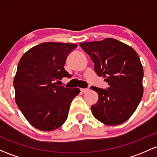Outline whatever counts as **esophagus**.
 Instances as JSON below:
<instances>
[{
    "label": "esophagus",
    "instance_id": "obj_1",
    "mask_svg": "<svg viewBox=\"0 0 157 157\" xmlns=\"http://www.w3.org/2000/svg\"><path fill=\"white\" fill-rule=\"evenodd\" d=\"M80 91L82 92H83V93H86V92H87L89 91V89L88 88H83V89H80Z\"/></svg>",
    "mask_w": 157,
    "mask_h": 157
}]
</instances>
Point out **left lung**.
I'll return each mask as SVG.
<instances>
[{"instance_id": "1", "label": "left lung", "mask_w": 157, "mask_h": 157, "mask_svg": "<svg viewBox=\"0 0 157 157\" xmlns=\"http://www.w3.org/2000/svg\"><path fill=\"white\" fill-rule=\"evenodd\" d=\"M80 47L91 58L97 75L108 84L106 90L91 86L98 95L91 106L92 114L109 126L124 123L143 96L144 71L139 56L131 47L113 38L80 43Z\"/></svg>"}]
</instances>
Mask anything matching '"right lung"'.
<instances>
[{
	"instance_id": "right-lung-1",
	"label": "right lung",
	"mask_w": 157,
	"mask_h": 157,
	"mask_svg": "<svg viewBox=\"0 0 157 157\" xmlns=\"http://www.w3.org/2000/svg\"><path fill=\"white\" fill-rule=\"evenodd\" d=\"M77 47L74 44L43 43L28 50L18 64L13 82L15 100L26 120L41 131L62 126L72 100L80 92L78 88H66L56 83L71 77L64 65Z\"/></svg>"
}]
</instances>
